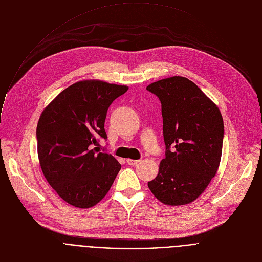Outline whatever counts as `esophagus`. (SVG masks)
Segmentation results:
<instances>
[{
  "label": "esophagus",
  "instance_id": "esophagus-1",
  "mask_svg": "<svg viewBox=\"0 0 262 262\" xmlns=\"http://www.w3.org/2000/svg\"><path fill=\"white\" fill-rule=\"evenodd\" d=\"M126 163H127L129 166H136V165H138V164L140 163V161H139V160H127Z\"/></svg>",
  "mask_w": 262,
  "mask_h": 262
}]
</instances>
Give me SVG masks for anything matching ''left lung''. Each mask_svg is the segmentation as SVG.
<instances>
[{
  "label": "left lung",
  "mask_w": 262,
  "mask_h": 262,
  "mask_svg": "<svg viewBox=\"0 0 262 262\" xmlns=\"http://www.w3.org/2000/svg\"><path fill=\"white\" fill-rule=\"evenodd\" d=\"M162 104L165 159L148 188L163 203L197 199L214 177L222 156L224 123L217 106L192 81L172 77L147 86Z\"/></svg>",
  "instance_id": "1"
}]
</instances>
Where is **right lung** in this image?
I'll return each mask as SVG.
<instances>
[{
    "label": "right lung",
    "instance_id": "obj_1",
    "mask_svg": "<svg viewBox=\"0 0 262 262\" xmlns=\"http://www.w3.org/2000/svg\"><path fill=\"white\" fill-rule=\"evenodd\" d=\"M127 90L101 81L78 82L42 112L36 129L41 170L57 194L72 206L97 204L121 169L113 156L94 146L107 139L108 106Z\"/></svg>",
    "mask_w": 262,
    "mask_h": 262
}]
</instances>
